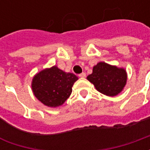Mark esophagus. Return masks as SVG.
<instances>
[{
	"label": "esophagus",
	"instance_id": "34e87169",
	"mask_svg": "<svg viewBox=\"0 0 150 150\" xmlns=\"http://www.w3.org/2000/svg\"><path fill=\"white\" fill-rule=\"evenodd\" d=\"M85 76H86V74H85L84 72H83V73L79 75V77H80V78H84Z\"/></svg>",
	"mask_w": 150,
	"mask_h": 150
}]
</instances>
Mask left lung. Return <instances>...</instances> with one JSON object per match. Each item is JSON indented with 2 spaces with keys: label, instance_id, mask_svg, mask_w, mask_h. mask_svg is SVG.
Listing matches in <instances>:
<instances>
[{
  "label": "left lung",
  "instance_id": "1",
  "mask_svg": "<svg viewBox=\"0 0 150 150\" xmlns=\"http://www.w3.org/2000/svg\"><path fill=\"white\" fill-rule=\"evenodd\" d=\"M87 78L100 93L115 96L125 86L127 74L125 69L101 62L95 66L92 73Z\"/></svg>",
  "mask_w": 150,
  "mask_h": 150
}]
</instances>
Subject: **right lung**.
<instances>
[{"label": "right lung", "mask_w": 150, "mask_h": 150, "mask_svg": "<svg viewBox=\"0 0 150 150\" xmlns=\"http://www.w3.org/2000/svg\"><path fill=\"white\" fill-rule=\"evenodd\" d=\"M78 77L73 73H66L56 66L45 69L35 75L32 82L34 96L48 107H59L72 92V87Z\"/></svg>", "instance_id": "obj_1"}]
</instances>
